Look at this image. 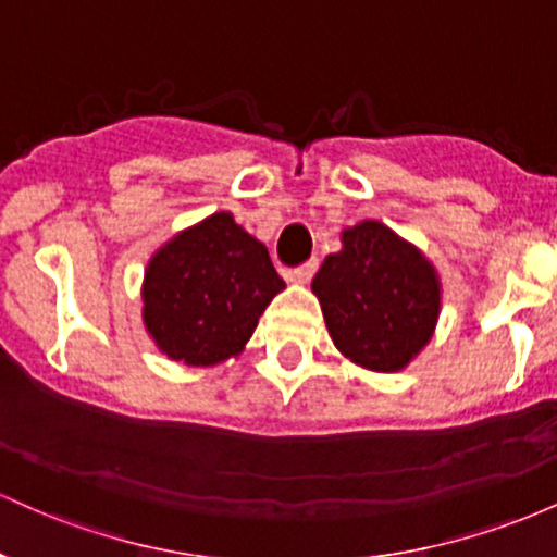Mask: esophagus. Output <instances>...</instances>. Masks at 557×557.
I'll return each mask as SVG.
<instances>
[{"mask_svg": "<svg viewBox=\"0 0 557 557\" xmlns=\"http://www.w3.org/2000/svg\"><path fill=\"white\" fill-rule=\"evenodd\" d=\"M317 267H319V261H317V259L306 261V264H300V267H296V270L290 272V280H296V283H309V280L314 277Z\"/></svg>", "mask_w": 557, "mask_h": 557, "instance_id": "esophagus-1", "label": "esophagus"}]
</instances>
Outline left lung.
Returning a JSON list of instances; mask_svg holds the SVG:
<instances>
[{"mask_svg":"<svg viewBox=\"0 0 557 557\" xmlns=\"http://www.w3.org/2000/svg\"><path fill=\"white\" fill-rule=\"evenodd\" d=\"M311 290L345 359L372 372H400L432 341L440 277L424 253L382 222L343 230Z\"/></svg>","mask_w":557,"mask_h":557,"instance_id":"8db88e82","label":"left lung"}]
</instances>
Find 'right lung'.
Instances as JSON below:
<instances>
[{
  "label": "right lung",
  "instance_id": "right-lung-1",
  "mask_svg": "<svg viewBox=\"0 0 557 557\" xmlns=\"http://www.w3.org/2000/svg\"><path fill=\"white\" fill-rule=\"evenodd\" d=\"M285 283L264 243L216 212L183 230L144 274V324L157 348L188 367L238 356Z\"/></svg>",
  "mask_w": 557,
  "mask_h": 557
}]
</instances>
